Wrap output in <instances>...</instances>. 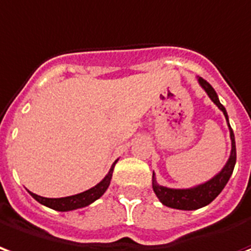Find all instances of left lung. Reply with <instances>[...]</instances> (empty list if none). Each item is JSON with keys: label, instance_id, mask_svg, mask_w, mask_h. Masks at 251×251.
Instances as JSON below:
<instances>
[{"label": "left lung", "instance_id": "obj_1", "mask_svg": "<svg viewBox=\"0 0 251 251\" xmlns=\"http://www.w3.org/2000/svg\"><path fill=\"white\" fill-rule=\"evenodd\" d=\"M199 83L204 88V91L207 92L210 99L218 105V108L222 111L228 123L227 112H226V109H225L222 104L219 103V99L217 96V92L214 91V88L202 77H199ZM228 127H230V124H228ZM230 136H231V146L233 147H231V155L228 158V162L217 176H214L211 180L201 184L198 187L187 188V190H173V188L163 187V186H159L156 183L152 174L153 193L156 194L159 201L163 204H166V206H168V207L179 208V210H197V208H201L208 204V203L213 202L228 182V179H230L231 174H233L235 162H237L235 140H234V132L231 127H230Z\"/></svg>", "mask_w": 251, "mask_h": 251}]
</instances>
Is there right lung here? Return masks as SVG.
Masks as SVG:
<instances>
[{
  "label": "right lung",
  "mask_w": 251,
  "mask_h": 251,
  "mask_svg": "<svg viewBox=\"0 0 251 251\" xmlns=\"http://www.w3.org/2000/svg\"><path fill=\"white\" fill-rule=\"evenodd\" d=\"M115 163L109 170L107 176L100 183L96 184L95 187L89 188L87 191H84V193L77 194V195L65 197V198H44V197H40V195H36L33 193H30V195L41 204L53 208V210H57V211H69V210H75V208L85 207V206L95 202L96 199L100 198L105 193V190L108 188V186L111 183V179H112V171L113 167H115Z\"/></svg>",
  "instance_id": "right-lung-1"
}]
</instances>
